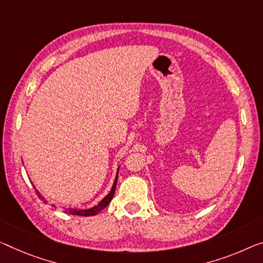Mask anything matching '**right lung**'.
Masks as SVG:
<instances>
[{
    "mask_svg": "<svg viewBox=\"0 0 263 263\" xmlns=\"http://www.w3.org/2000/svg\"><path fill=\"white\" fill-rule=\"evenodd\" d=\"M119 176V174H118ZM118 176H116V179L114 181V184H112V188L110 193L108 194V195L104 197L102 201H100V203H98L95 205V207H92L90 209H66V213L67 214H70V215H79V216H92V215H96L99 212L102 211L107 207L109 204V202L111 201L112 197H114V194H115V189H116V182H118ZM36 194H37V196L40 199L43 200V196L40 194L37 191H36ZM46 202V201H44Z\"/></svg>",
    "mask_w": 263,
    "mask_h": 263,
    "instance_id": "1",
    "label": "right lung"
}]
</instances>
